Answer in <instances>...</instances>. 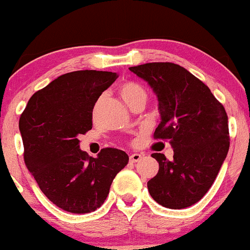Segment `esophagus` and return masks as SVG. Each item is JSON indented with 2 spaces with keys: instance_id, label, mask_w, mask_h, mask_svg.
<instances>
[{
  "instance_id": "esophagus-1",
  "label": "esophagus",
  "mask_w": 250,
  "mask_h": 250,
  "mask_svg": "<svg viewBox=\"0 0 250 250\" xmlns=\"http://www.w3.org/2000/svg\"><path fill=\"white\" fill-rule=\"evenodd\" d=\"M142 155L141 154H132L130 155V162L131 163H136V162H139V161L142 160Z\"/></svg>"
}]
</instances>
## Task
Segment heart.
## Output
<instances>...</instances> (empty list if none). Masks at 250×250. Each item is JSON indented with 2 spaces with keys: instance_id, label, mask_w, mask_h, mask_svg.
I'll return each instance as SVG.
<instances>
[{
  "instance_id": "b5f03b06",
  "label": "heart",
  "mask_w": 250,
  "mask_h": 250,
  "mask_svg": "<svg viewBox=\"0 0 250 250\" xmlns=\"http://www.w3.org/2000/svg\"><path fill=\"white\" fill-rule=\"evenodd\" d=\"M119 95L128 107L136 103H146V90L139 83L133 81H126L119 87Z\"/></svg>"
}]
</instances>
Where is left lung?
<instances>
[{"instance_id":"8db88e82","label":"left lung","mask_w":250,"mask_h":250,"mask_svg":"<svg viewBox=\"0 0 250 250\" xmlns=\"http://www.w3.org/2000/svg\"><path fill=\"white\" fill-rule=\"evenodd\" d=\"M147 82L158 101L161 123L155 138L169 141L173 160L152 154L158 173L147 181L156 203L185 208L198 203L216 180L228 151L229 127L224 107L199 79L174 63L131 66Z\"/></svg>"}]
</instances>
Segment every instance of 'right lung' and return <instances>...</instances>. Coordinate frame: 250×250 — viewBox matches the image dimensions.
<instances>
[{"label":"right lung","instance_id":"obj_1","mask_svg":"<svg viewBox=\"0 0 250 250\" xmlns=\"http://www.w3.org/2000/svg\"><path fill=\"white\" fill-rule=\"evenodd\" d=\"M117 77L96 70L64 74L34 93L21 114L26 166L42 192L62 210L95 211L127 165V154L114 147L88 156L77 138L92 130L95 103Z\"/></svg>","mask_w":250,"mask_h":250}]
</instances>
